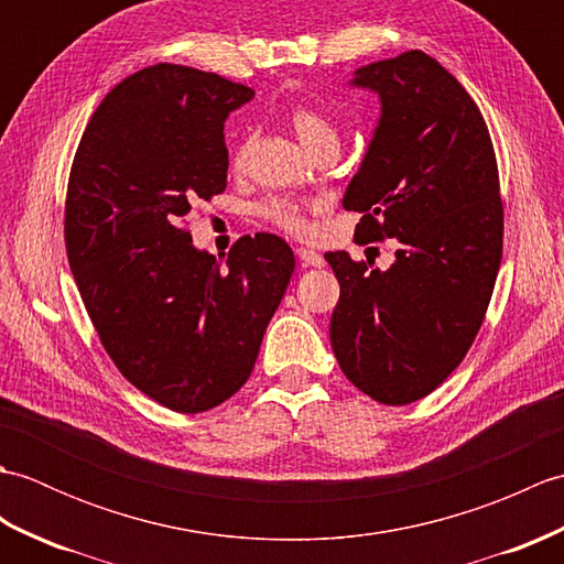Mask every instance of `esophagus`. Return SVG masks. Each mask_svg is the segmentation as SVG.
<instances>
[{
    "label": "esophagus",
    "mask_w": 564,
    "mask_h": 564,
    "mask_svg": "<svg viewBox=\"0 0 564 564\" xmlns=\"http://www.w3.org/2000/svg\"><path fill=\"white\" fill-rule=\"evenodd\" d=\"M295 257L301 259L303 267H325V257L317 254V251H313V249H307V247H297Z\"/></svg>",
    "instance_id": "1"
}]
</instances>
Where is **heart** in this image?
Instances as JSON below:
<instances>
[{
	"mask_svg": "<svg viewBox=\"0 0 564 564\" xmlns=\"http://www.w3.org/2000/svg\"><path fill=\"white\" fill-rule=\"evenodd\" d=\"M289 123L295 130V135L301 138V142L310 152H315L322 145H332V142H334V145H339L337 126H334L319 109H315V106H310V104L293 106L291 113H289ZM251 148H254L251 138L239 140L235 145V150L230 154V166L237 174L245 172L249 166ZM307 208H310V203L293 200V198H285V196H271L259 206V215L267 223L279 227V230L301 237L310 230Z\"/></svg>",
	"mask_w": 564,
	"mask_h": 564,
	"instance_id": "b5f03b06",
	"label": "heart"
}]
</instances>
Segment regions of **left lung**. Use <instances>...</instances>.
Listing matches in <instances>:
<instances>
[{
  "label": "left lung",
  "instance_id": "obj_1",
  "mask_svg": "<svg viewBox=\"0 0 564 564\" xmlns=\"http://www.w3.org/2000/svg\"><path fill=\"white\" fill-rule=\"evenodd\" d=\"M382 113L344 196L361 245L394 239L388 271L346 251L325 259L341 285L334 356L382 404L434 392L480 332L505 242L499 170L485 118L448 69L422 51L356 69Z\"/></svg>",
  "mask_w": 564,
  "mask_h": 564
}]
</instances>
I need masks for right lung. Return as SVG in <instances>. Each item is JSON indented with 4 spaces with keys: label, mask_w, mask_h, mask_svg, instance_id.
<instances>
[{
    "label": "right lung",
    "mask_w": 564,
    "mask_h": 564,
    "mask_svg": "<svg viewBox=\"0 0 564 564\" xmlns=\"http://www.w3.org/2000/svg\"><path fill=\"white\" fill-rule=\"evenodd\" d=\"M254 91L160 63L106 94L79 140L65 198L67 261L116 368L182 414L230 400L254 370L295 257L239 237L225 267L191 242L186 215L227 186L223 123Z\"/></svg>",
    "instance_id": "right-lung-1"
}]
</instances>
